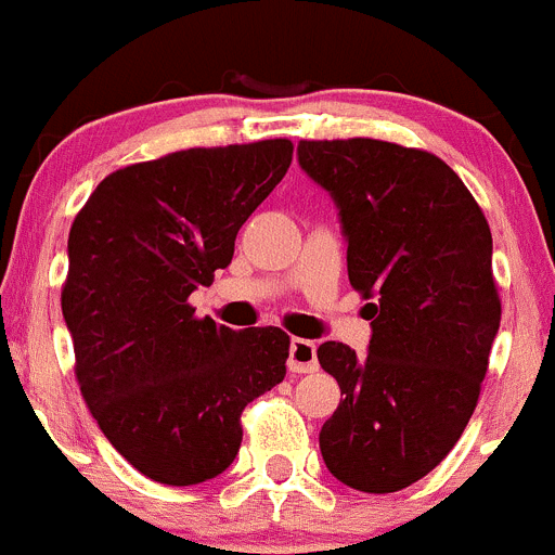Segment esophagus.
<instances>
[{
	"label": "esophagus",
	"instance_id": "obj_1",
	"mask_svg": "<svg viewBox=\"0 0 555 555\" xmlns=\"http://www.w3.org/2000/svg\"><path fill=\"white\" fill-rule=\"evenodd\" d=\"M288 370L291 372H315L318 370L315 343H310V339H299V337L291 339Z\"/></svg>",
	"mask_w": 555,
	"mask_h": 555
}]
</instances>
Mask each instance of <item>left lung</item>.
I'll return each instance as SVG.
<instances>
[{"label": "left lung", "mask_w": 555, "mask_h": 555, "mask_svg": "<svg viewBox=\"0 0 555 555\" xmlns=\"http://www.w3.org/2000/svg\"><path fill=\"white\" fill-rule=\"evenodd\" d=\"M299 167L332 194L370 353L323 343L339 383L321 456L345 486L393 493L429 475L469 424L499 332L491 229L435 153L397 142L301 140Z\"/></svg>", "instance_id": "left-lung-1"}]
</instances>
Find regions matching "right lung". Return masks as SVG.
Listing matches in <instances>:
<instances>
[{
    "label": "right lung",
    "instance_id": "add662e5",
    "mask_svg": "<svg viewBox=\"0 0 555 555\" xmlns=\"http://www.w3.org/2000/svg\"><path fill=\"white\" fill-rule=\"evenodd\" d=\"M291 153V140H261L115 169L69 229L62 312L80 393L109 446L164 486L221 475L245 404L285 377L283 328L218 326L189 296L232 264Z\"/></svg>",
    "mask_w": 555,
    "mask_h": 555
}]
</instances>
